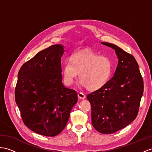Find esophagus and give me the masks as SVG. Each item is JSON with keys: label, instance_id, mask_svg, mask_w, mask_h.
Segmentation results:
<instances>
[{"label": "esophagus", "instance_id": "34e87169", "mask_svg": "<svg viewBox=\"0 0 152 152\" xmlns=\"http://www.w3.org/2000/svg\"><path fill=\"white\" fill-rule=\"evenodd\" d=\"M77 96H78V98L80 99H84L85 98H86V96H85L83 92H78V94H77Z\"/></svg>", "mask_w": 152, "mask_h": 152}]
</instances>
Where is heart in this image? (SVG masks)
Returning <instances> with one entry per match:
<instances>
[{"instance_id":"heart-1","label":"heart","mask_w":152,"mask_h":152,"mask_svg":"<svg viewBox=\"0 0 152 152\" xmlns=\"http://www.w3.org/2000/svg\"><path fill=\"white\" fill-rule=\"evenodd\" d=\"M112 72L109 58L99 56L91 50L75 53L63 65L64 81L69 85L74 83L79 75L81 83L89 90H98L106 85Z\"/></svg>"}]
</instances>
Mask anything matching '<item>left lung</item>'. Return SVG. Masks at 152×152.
Instances as JSON below:
<instances>
[{"mask_svg":"<svg viewBox=\"0 0 152 152\" xmlns=\"http://www.w3.org/2000/svg\"><path fill=\"white\" fill-rule=\"evenodd\" d=\"M115 50L118 58L114 76L87 95L92 124L102 134H113L128 125L138 114L144 84L135 58L114 44L101 42Z\"/></svg>","mask_w":152,"mask_h":152,"instance_id":"8db88e82","label":"left lung"}]
</instances>
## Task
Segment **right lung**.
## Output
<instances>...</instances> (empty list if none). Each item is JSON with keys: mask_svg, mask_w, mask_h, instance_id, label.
Instances as JSON below:
<instances>
[{"mask_svg": "<svg viewBox=\"0 0 152 152\" xmlns=\"http://www.w3.org/2000/svg\"><path fill=\"white\" fill-rule=\"evenodd\" d=\"M64 46L53 45L38 53L18 74L15 102L25 125L35 133L54 137L63 130L77 92L62 83Z\"/></svg>", "mask_w": 152, "mask_h": 152, "instance_id": "obj_1", "label": "right lung"}]
</instances>
